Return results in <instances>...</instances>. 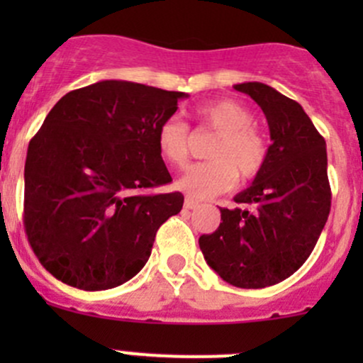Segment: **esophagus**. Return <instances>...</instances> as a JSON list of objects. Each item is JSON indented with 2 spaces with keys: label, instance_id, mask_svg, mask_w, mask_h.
I'll return each instance as SVG.
<instances>
[{
  "label": "esophagus",
  "instance_id": "1",
  "mask_svg": "<svg viewBox=\"0 0 363 363\" xmlns=\"http://www.w3.org/2000/svg\"><path fill=\"white\" fill-rule=\"evenodd\" d=\"M184 207H186V208H195V207H199V200L191 199V196H186Z\"/></svg>",
  "mask_w": 363,
  "mask_h": 363
}]
</instances>
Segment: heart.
I'll return each mask as SVG.
<instances>
[{"label":"heart","mask_w":363,"mask_h":363,"mask_svg":"<svg viewBox=\"0 0 363 363\" xmlns=\"http://www.w3.org/2000/svg\"><path fill=\"white\" fill-rule=\"evenodd\" d=\"M196 117L218 131L208 163H196L179 177L177 186L193 199H211L252 179L267 160V142L251 126L252 113L235 100H214L196 107ZM158 151L170 164L182 167L189 156V130L179 117L164 119L158 128Z\"/></svg>","instance_id":"b5f03b06"}]
</instances>
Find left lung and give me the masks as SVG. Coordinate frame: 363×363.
<instances>
[{"label":"left lung","instance_id":"obj_1","mask_svg":"<svg viewBox=\"0 0 363 363\" xmlns=\"http://www.w3.org/2000/svg\"><path fill=\"white\" fill-rule=\"evenodd\" d=\"M267 117L272 144L262 170L235 195L237 208H219V228L199 239L207 265L237 288L281 283L303 265L328 214L327 144L291 98L262 82L235 84Z\"/></svg>","mask_w":363,"mask_h":363}]
</instances>
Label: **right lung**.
<instances>
[{
	"label": "right lung",
	"instance_id": "obj_1",
	"mask_svg": "<svg viewBox=\"0 0 363 363\" xmlns=\"http://www.w3.org/2000/svg\"><path fill=\"white\" fill-rule=\"evenodd\" d=\"M186 93L128 80L69 91L31 138L24 167V228L40 263L86 291L137 276L182 193L145 195L172 182L158 128Z\"/></svg>",
	"mask_w": 363,
	"mask_h": 363
}]
</instances>
